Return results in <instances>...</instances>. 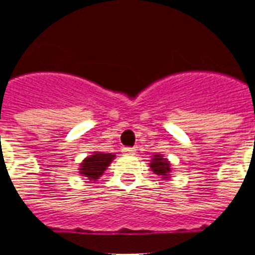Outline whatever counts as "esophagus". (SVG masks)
<instances>
[{
    "instance_id": "esophagus-1",
    "label": "esophagus",
    "mask_w": 255,
    "mask_h": 255,
    "mask_svg": "<svg viewBox=\"0 0 255 255\" xmlns=\"http://www.w3.org/2000/svg\"><path fill=\"white\" fill-rule=\"evenodd\" d=\"M122 152H123L124 155H135L136 149L131 147H123L122 148Z\"/></svg>"
}]
</instances>
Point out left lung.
<instances>
[{
    "label": "left lung",
    "instance_id": "left-lung-1",
    "mask_svg": "<svg viewBox=\"0 0 255 255\" xmlns=\"http://www.w3.org/2000/svg\"><path fill=\"white\" fill-rule=\"evenodd\" d=\"M170 165L167 159H164L163 156L155 155L151 160V168L156 174H161L164 178L168 177V173L170 172Z\"/></svg>",
    "mask_w": 255,
    "mask_h": 255
}]
</instances>
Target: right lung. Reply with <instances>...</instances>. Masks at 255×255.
<instances>
[{
    "label": "right lung",
    "instance_id": "right-lung-1",
    "mask_svg": "<svg viewBox=\"0 0 255 255\" xmlns=\"http://www.w3.org/2000/svg\"><path fill=\"white\" fill-rule=\"evenodd\" d=\"M114 157L115 155H111V153L94 152V155L86 157L85 161L81 164L79 170H81L82 176H86L91 181H96V178H99L104 170L107 169Z\"/></svg>",
    "mask_w": 255,
    "mask_h": 255
}]
</instances>
